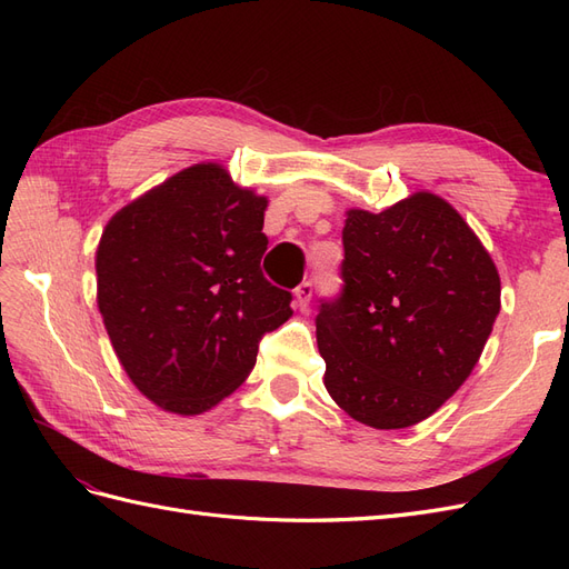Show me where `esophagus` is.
Listing matches in <instances>:
<instances>
[{"label": "esophagus", "instance_id": "34e87169", "mask_svg": "<svg viewBox=\"0 0 569 569\" xmlns=\"http://www.w3.org/2000/svg\"><path fill=\"white\" fill-rule=\"evenodd\" d=\"M311 299H313V282L306 280V282H301L295 289V301H297V306L301 308V311H306L308 303H311Z\"/></svg>", "mask_w": 569, "mask_h": 569}]
</instances>
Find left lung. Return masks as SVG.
I'll use <instances>...</instances> for the list:
<instances>
[{
  "label": "left lung",
  "instance_id": "obj_1",
  "mask_svg": "<svg viewBox=\"0 0 569 569\" xmlns=\"http://www.w3.org/2000/svg\"><path fill=\"white\" fill-rule=\"evenodd\" d=\"M341 297L316 318L325 389L358 422L403 429L462 387L501 311V278L453 206L416 192L349 209Z\"/></svg>",
  "mask_w": 569,
  "mask_h": 569
}]
</instances>
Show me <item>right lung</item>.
<instances>
[{
  "instance_id": "1",
  "label": "right lung",
  "mask_w": 569,
  "mask_h": 569,
  "mask_svg": "<svg viewBox=\"0 0 569 569\" xmlns=\"http://www.w3.org/2000/svg\"><path fill=\"white\" fill-rule=\"evenodd\" d=\"M268 197L194 163L123 206L97 247V306L130 382L176 416L211 410L291 318L261 272Z\"/></svg>"
}]
</instances>
